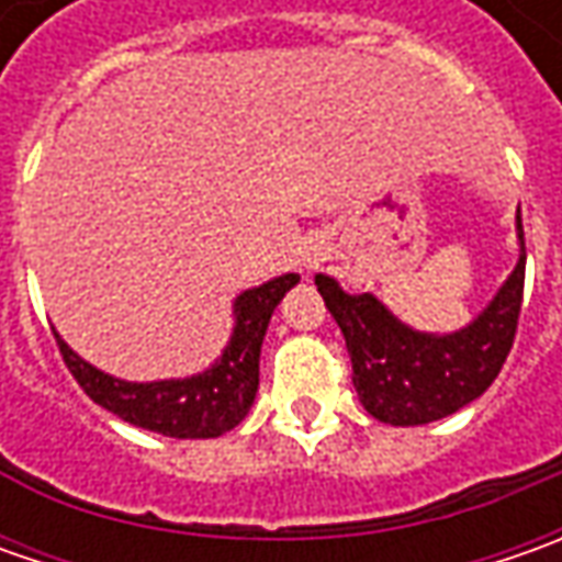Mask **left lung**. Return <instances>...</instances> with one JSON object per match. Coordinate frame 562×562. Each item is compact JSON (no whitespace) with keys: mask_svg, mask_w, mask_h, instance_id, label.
<instances>
[{"mask_svg":"<svg viewBox=\"0 0 562 562\" xmlns=\"http://www.w3.org/2000/svg\"><path fill=\"white\" fill-rule=\"evenodd\" d=\"M519 259L469 325L435 335L416 331L375 293H347L331 274H315L328 313L344 331L353 362V387L369 416L387 425H428L469 406L504 369L526 284L522 215L516 212Z\"/></svg>","mask_w":562,"mask_h":562,"instance_id":"left-lung-1","label":"left lung"}]
</instances>
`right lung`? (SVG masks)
I'll return each instance as SVG.
<instances>
[{
  "label": "right lung",
  "instance_id": "1",
  "mask_svg": "<svg viewBox=\"0 0 562 562\" xmlns=\"http://www.w3.org/2000/svg\"><path fill=\"white\" fill-rule=\"evenodd\" d=\"M296 281L300 274L288 271L240 293L234 300V328L222 357L196 375L124 381L77 357L58 331L55 340L87 397L119 419L165 438H218L247 419L259 391V353L271 313Z\"/></svg>",
  "mask_w": 562,
  "mask_h": 562
}]
</instances>
